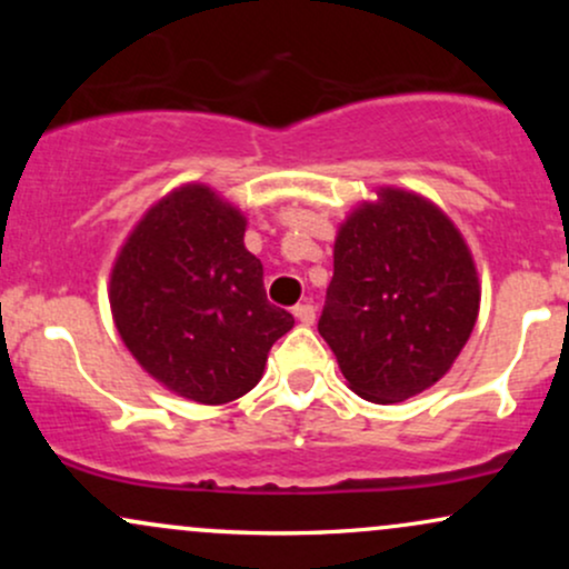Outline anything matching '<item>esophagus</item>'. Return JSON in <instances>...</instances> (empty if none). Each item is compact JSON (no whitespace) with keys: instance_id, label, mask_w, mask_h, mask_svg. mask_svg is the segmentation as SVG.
Segmentation results:
<instances>
[{"instance_id":"esophagus-1","label":"esophagus","mask_w":569,"mask_h":569,"mask_svg":"<svg viewBox=\"0 0 569 569\" xmlns=\"http://www.w3.org/2000/svg\"><path fill=\"white\" fill-rule=\"evenodd\" d=\"M293 316H297V321L302 323V326H312L316 323V307L312 305H297L293 307Z\"/></svg>"}]
</instances>
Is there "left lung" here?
Returning <instances> with one entry per match:
<instances>
[{"label":"left lung","instance_id":"8db88e82","mask_svg":"<svg viewBox=\"0 0 569 569\" xmlns=\"http://www.w3.org/2000/svg\"><path fill=\"white\" fill-rule=\"evenodd\" d=\"M479 297L452 221L420 194L380 189V202H363L337 234L318 331L358 396L407 401L466 348Z\"/></svg>","mask_w":569,"mask_h":569}]
</instances>
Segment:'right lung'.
I'll return each instance as SVG.
<instances>
[{
  "label": "right lung",
  "instance_id": "right-lung-1",
  "mask_svg": "<svg viewBox=\"0 0 569 569\" xmlns=\"http://www.w3.org/2000/svg\"><path fill=\"white\" fill-rule=\"evenodd\" d=\"M246 219L202 184L149 208L109 283L126 348L154 380L198 403H227L259 380L291 312L267 302Z\"/></svg>",
  "mask_w": 569,
  "mask_h": 569
}]
</instances>
